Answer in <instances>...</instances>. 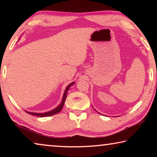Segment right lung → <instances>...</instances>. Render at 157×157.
<instances>
[{
  "instance_id": "1",
  "label": "right lung",
  "mask_w": 157,
  "mask_h": 157,
  "mask_svg": "<svg viewBox=\"0 0 157 157\" xmlns=\"http://www.w3.org/2000/svg\"><path fill=\"white\" fill-rule=\"evenodd\" d=\"M74 84V82H72V83H71L70 84L68 85V86L66 87V89L64 91V94H63V98H62V102H61V104L58 106L57 107H56L55 109H53L50 111H48V112H46V113H32V112H28V111H25V112H27L28 113L30 114V115H33V116H39V117H47V116H53L55 115V114H57V113L60 112L61 111H62V108H63V106L64 105L65 103V100H66V94H67V92L68 91L69 88H70L71 85H73Z\"/></svg>"
}]
</instances>
